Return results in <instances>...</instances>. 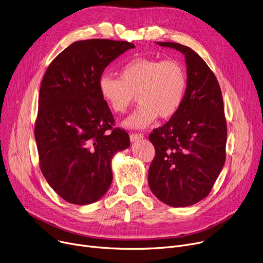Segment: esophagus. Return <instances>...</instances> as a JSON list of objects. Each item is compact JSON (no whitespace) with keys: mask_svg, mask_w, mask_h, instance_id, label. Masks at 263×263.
<instances>
[{"mask_svg":"<svg viewBox=\"0 0 263 263\" xmlns=\"http://www.w3.org/2000/svg\"><path fill=\"white\" fill-rule=\"evenodd\" d=\"M143 137H144V135L141 134V133H131L130 134V141L133 143V142H136V141L143 139Z\"/></svg>","mask_w":263,"mask_h":263,"instance_id":"obj_1","label":"esophagus"}]
</instances>
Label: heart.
I'll use <instances>...</instances> for the list:
<instances>
[{
    "mask_svg": "<svg viewBox=\"0 0 263 263\" xmlns=\"http://www.w3.org/2000/svg\"><path fill=\"white\" fill-rule=\"evenodd\" d=\"M99 91L110 109L123 114L136 100L140 102L122 124L130 129H145L158 116L170 119L180 109L186 91V74L176 61L136 58L119 71V78L104 73Z\"/></svg>",
    "mask_w": 263,
    "mask_h": 263,
    "instance_id": "obj_1",
    "label": "heart"
}]
</instances>
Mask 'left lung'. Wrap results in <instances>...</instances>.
<instances>
[{
    "instance_id": "1",
    "label": "left lung",
    "mask_w": 263,
    "mask_h": 263,
    "mask_svg": "<svg viewBox=\"0 0 263 263\" xmlns=\"http://www.w3.org/2000/svg\"><path fill=\"white\" fill-rule=\"evenodd\" d=\"M157 44L184 55L187 79L180 109L149 135L156 157L148 183L162 202L187 206L208 196L225 164L223 97L214 73L195 51L176 43Z\"/></svg>"
}]
</instances>
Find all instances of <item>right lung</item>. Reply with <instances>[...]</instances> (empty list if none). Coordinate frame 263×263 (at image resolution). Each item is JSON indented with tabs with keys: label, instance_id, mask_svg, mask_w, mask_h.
<instances>
[{
	"label": "right lung",
	"instance_id": "add662e5",
	"mask_svg": "<svg viewBox=\"0 0 263 263\" xmlns=\"http://www.w3.org/2000/svg\"><path fill=\"white\" fill-rule=\"evenodd\" d=\"M133 48L128 41H76L54 59L41 82L35 124L39 165L50 186L68 202L99 200L113 180L114 155L130 146L129 134L112 128L99 79Z\"/></svg>",
	"mask_w": 263,
	"mask_h": 263
}]
</instances>
